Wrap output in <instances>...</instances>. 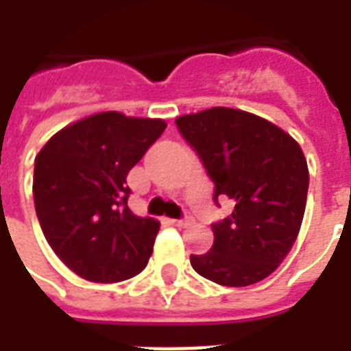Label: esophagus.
<instances>
[{
  "mask_svg": "<svg viewBox=\"0 0 351 351\" xmlns=\"http://www.w3.org/2000/svg\"><path fill=\"white\" fill-rule=\"evenodd\" d=\"M191 221H193V216H191L190 213H186L182 218H178V220H175L173 223H175V226H178V228H186V226H190Z\"/></svg>",
  "mask_w": 351,
  "mask_h": 351,
  "instance_id": "obj_1",
  "label": "esophagus"
}]
</instances>
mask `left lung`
Instances as JSON below:
<instances>
[{
    "label": "left lung",
    "mask_w": 351,
    "mask_h": 351,
    "mask_svg": "<svg viewBox=\"0 0 351 351\" xmlns=\"http://www.w3.org/2000/svg\"><path fill=\"white\" fill-rule=\"evenodd\" d=\"M175 123L214 182V203L228 197L235 206L213 223V248L191 256V267L220 286L267 278L291 250L304 216L308 167L301 146L274 123L237 108L214 107Z\"/></svg>",
    "instance_id": "8db88e82"
}]
</instances>
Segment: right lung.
Masks as SVG:
<instances>
[{
	"label": "right lung",
	"instance_id": "add662e5",
	"mask_svg": "<svg viewBox=\"0 0 351 351\" xmlns=\"http://www.w3.org/2000/svg\"><path fill=\"white\" fill-rule=\"evenodd\" d=\"M167 123L99 112L58 131L35 158V213L50 248L90 282H122L152 256L160 221L128 206V173Z\"/></svg>",
	"mask_w": 351,
	"mask_h": 351
}]
</instances>
